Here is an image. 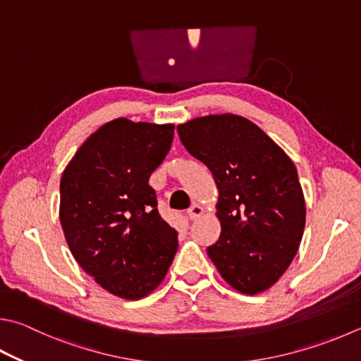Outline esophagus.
Segmentation results:
<instances>
[{
	"label": "esophagus",
	"instance_id": "1",
	"mask_svg": "<svg viewBox=\"0 0 361 361\" xmlns=\"http://www.w3.org/2000/svg\"><path fill=\"white\" fill-rule=\"evenodd\" d=\"M202 213H203V208L199 205V203H194V205H191V208L188 209L189 219H197L199 216H202Z\"/></svg>",
	"mask_w": 361,
	"mask_h": 361
}]
</instances>
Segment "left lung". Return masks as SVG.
Masks as SVG:
<instances>
[{"mask_svg": "<svg viewBox=\"0 0 361 361\" xmlns=\"http://www.w3.org/2000/svg\"><path fill=\"white\" fill-rule=\"evenodd\" d=\"M219 189L221 235L207 252L233 289L255 295L283 276L300 247L306 205L297 169L243 116L195 118L176 128Z\"/></svg>", "mask_w": 361, "mask_h": 361, "instance_id": "obj_1", "label": "left lung"}]
</instances>
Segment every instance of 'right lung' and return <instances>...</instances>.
Segmentation results:
<instances>
[{"mask_svg": "<svg viewBox=\"0 0 361 361\" xmlns=\"http://www.w3.org/2000/svg\"><path fill=\"white\" fill-rule=\"evenodd\" d=\"M173 124H104L78 148L60 183V221L72 255L102 289L139 300L172 265L178 233L161 218L149 175L166 158Z\"/></svg>", "mask_w": 361, "mask_h": 361, "instance_id": "obj_1", "label": "right lung"}]
</instances>
